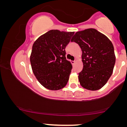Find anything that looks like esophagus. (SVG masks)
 I'll use <instances>...</instances> for the list:
<instances>
[{"label":"esophagus","mask_w":127,"mask_h":127,"mask_svg":"<svg viewBox=\"0 0 127 127\" xmlns=\"http://www.w3.org/2000/svg\"><path fill=\"white\" fill-rule=\"evenodd\" d=\"M71 64H72V65H74V64L75 63V61H71Z\"/></svg>","instance_id":"esophagus-1"}]
</instances>
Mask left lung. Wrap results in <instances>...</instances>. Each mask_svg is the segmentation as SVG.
Returning <instances> with one entry per match:
<instances>
[{"label": "left lung", "mask_w": 127, "mask_h": 127, "mask_svg": "<svg viewBox=\"0 0 127 127\" xmlns=\"http://www.w3.org/2000/svg\"><path fill=\"white\" fill-rule=\"evenodd\" d=\"M81 48L83 67L79 81L83 88L97 90L111 76L116 62L114 47L106 36L95 29L78 32L71 40Z\"/></svg>", "instance_id": "1"}]
</instances>
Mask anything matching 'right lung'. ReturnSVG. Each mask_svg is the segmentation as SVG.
<instances>
[{"label":"right lung","mask_w":127,"mask_h":127,"mask_svg":"<svg viewBox=\"0 0 127 127\" xmlns=\"http://www.w3.org/2000/svg\"><path fill=\"white\" fill-rule=\"evenodd\" d=\"M74 32L51 30L34 42L30 60L33 72L44 87L51 90L67 85L72 65L66 60L65 48Z\"/></svg>","instance_id":"obj_1"}]
</instances>
